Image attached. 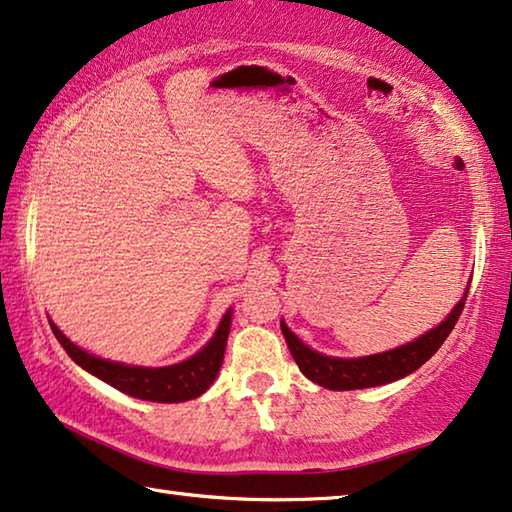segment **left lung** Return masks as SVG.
<instances>
[{
    "label": "left lung",
    "mask_w": 512,
    "mask_h": 512,
    "mask_svg": "<svg viewBox=\"0 0 512 512\" xmlns=\"http://www.w3.org/2000/svg\"><path fill=\"white\" fill-rule=\"evenodd\" d=\"M469 285L464 289L462 299L455 303V308L448 312V317L439 326H434L416 340L400 345L388 352L372 354V356H358V358H340V356H326L310 349L305 342L287 329L285 322H280L282 335H285L289 352H292L296 365L305 377L315 384L329 388V391H356V388H372L384 386L391 381H398L402 377L411 375V372L421 368L425 361L437 354V349L444 345V340L451 335L453 326L462 315L464 301H467Z\"/></svg>",
    "instance_id": "1"
}]
</instances>
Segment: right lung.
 <instances>
[{
  "label": "right lung",
  "instance_id": "1",
  "mask_svg": "<svg viewBox=\"0 0 512 512\" xmlns=\"http://www.w3.org/2000/svg\"><path fill=\"white\" fill-rule=\"evenodd\" d=\"M50 326L55 331L57 340L61 342V347L66 349V354L82 370H87L89 375L98 377L105 384L117 388V391L149 402H186L200 398L218 377L225 356L227 335H230L232 326V308L225 312L216 333L211 335V340L200 352L181 363L165 365V368H142V365H126L119 361H110V358L94 356L68 340L52 319Z\"/></svg>",
  "mask_w": 512,
  "mask_h": 512
}]
</instances>
